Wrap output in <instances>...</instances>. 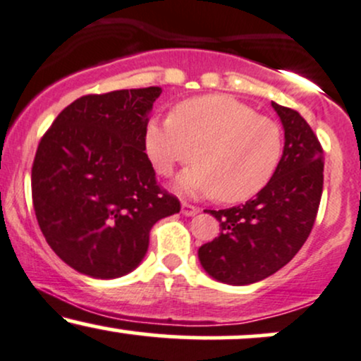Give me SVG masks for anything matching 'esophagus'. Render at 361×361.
I'll use <instances>...</instances> for the list:
<instances>
[{"instance_id": "34e87169", "label": "esophagus", "mask_w": 361, "mask_h": 361, "mask_svg": "<svg viewBox=\"0 0 361 361\" xmlns=\"http://www.w3.org/2000/svg\"><path fill=\"white\" fill-rule=\"evenodd\" d=\"M180 213L184 214V216H194V214L199 213V207L189 204V202H182Z\"/></svg>"}]
</instances>
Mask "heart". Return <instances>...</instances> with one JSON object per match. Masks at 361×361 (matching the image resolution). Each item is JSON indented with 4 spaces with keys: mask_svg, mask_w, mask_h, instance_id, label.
<instances>
[{
    "mask_svg": "<svg viewBox=\"0 0 361 361\" xmlns=\"http://www.w3.org/2000/svg\"><path fill=\"white\" fill-rule=\"evenodd\" d=\"M145 150L160 176L185 171L177 188L190 196H216L221 202H243L267 188L281 165L282 128L272 118L231 96L190 97L173 106L171 118H152L145 128Z\"/></svg>",
    "mask_w": 361,
    "mask_h": 361,
    "instance_id": "obj_1",
    "label": "heart"
}]
</instances>
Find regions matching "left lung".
<instances>
[{"label":"left lung","instance_id":"8db88e82","mask_svg":"<svg viewBox=\"0 0 361 361\" xmlns=\"http://www.w3.org/2000/svg\"><path fill=\"white\" fill-rule=\"evenodd\" d=\"M272 106L286 131L277 172L245 204L207 211L219 221L221 233L197 252L206 272L231 286L258 282L289 264L306 243L319 209L323 147L295 109Z\"/></svg>","mask_w":361,"mask_h":361}]
</instances>
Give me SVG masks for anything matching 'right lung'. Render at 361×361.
<instances>
[{
  "mask_svg": "<svg viewBox=\"0 0 361 361\" xmlns=\"http://www.w3.org/2000/svg\"><path fill=\"white\" fill-rule=\"evenodd\" d=\"M162 89L87 94L63 108L38 143L32 199L47 243L80 274L114 279L148 250L152 226L180 211L157 184L145 128Z\"/></svg>",
  "mask_w": 361,
  "mask_h": 361,
  "instance_id": "1",
  "label": "right lung"
}]
</instances>
